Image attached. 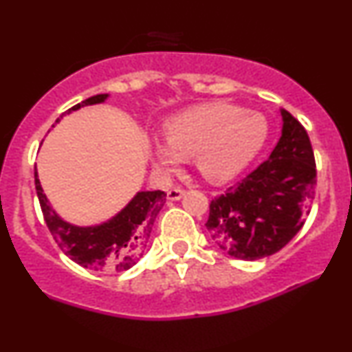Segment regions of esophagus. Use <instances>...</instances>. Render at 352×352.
<instances>
[{"label":"esophagus","mask_w":352,"mask_h":352,"mask_svg":"<svg viewBox=\"0 0 352 352\" xmlns=\"http://www.w3.org/2000/svg\"><path fill=\"white\" fill-rule=\"evenodd\" d=\"M184 195H185V190H184V188H179V187L170 188V190H168V192H167V199L172 200V201L180 200Z\"/></svg>","instance_id":"34e87169"}]
</instances>
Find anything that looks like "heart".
<instances>
[{"instance_id":"b5f03b06","label":"heart","mask_w":352,"mask_h":352,"mask_svg":"<svg viewBox=\"0 0 352 352\" xmlns=\"http://www.w3.org/2000/svg\"><path fill=\"white\" fill-rule=\"evenodd\" d=\"M268 124L261 114L218 100L190 107L164 125V139L152 140L153 167L170 175L180 160H195L201 175L213 184L235 179L263 147Z\"/></svg>"}]
</instances>
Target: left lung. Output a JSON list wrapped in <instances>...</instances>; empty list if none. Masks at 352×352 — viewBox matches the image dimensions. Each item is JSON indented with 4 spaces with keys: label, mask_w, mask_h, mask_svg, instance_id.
Returning a JSON list of instances; mask_svg holds the SVG:
<instances>
[{
    "label": "left lung",
    "mask_w": 352,
    "mask_h": 352,
    "mask_svg": "<svg viewBox=\"0 0 352 352\" xmlns=\"http://www.w3.org/2000/svg\"><path fill=\"white\" fill-rule=\"evenodd\" d=\"M268 160L210 204L207 227L218 248L253 261L276 253L300 232L314 200L316 164L308 132L285 109Z\"/></svg>",
    "instance_id": "1"
}]
</instances>
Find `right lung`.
Returning a JSON list of instances; mask_svg holds the SVG:
<instances>
[{
  "mask_svg": "<svg viewBox=\"0 0 352 352\" xmlns=\"http://www.w3.org/2000/svg\"><path fill=\"white\" fill-rule=\"evenodd\" d=\"M109 94L92 96L76 104L67 111H78L80 107L106 102ZM59 122V119L56 120ZM34 185L44 220L56 243L74 263L94 272L112 273L125 272L132 268L147 248L155 218L165 204V192H137L125 207L114 217L98 225H74L64 220L52 208L39 182L38 170H34Z\"/></svg>",
  "mask_w": 352,
  "mask_h": 352,
  "instance_id": "1",
  "label": "right lung"
}]
</instances>
